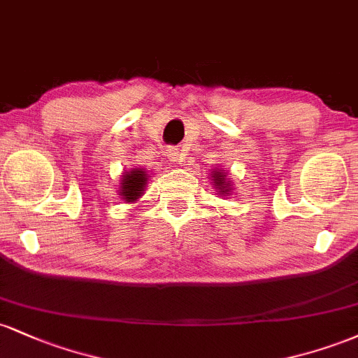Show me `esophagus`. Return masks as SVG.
I'll return each mask as SVG.
<instances>
[{"label": "esophagus", "instance_id": "34e87169", "mask_svg": "<svg viewBox=\"0 0 358 358\" xmlns=\"http://www.w3.org/2000/svg\"><path fill=\"white\" fill-rule=\"evenodd\" d=\"M166 156H168V159H170V162L175 163V165H178V163L183 162V155H182V151L178 150V148H168Z\"/></svg>", "mask_w": 358, "mask_h": 358}]
</instances>
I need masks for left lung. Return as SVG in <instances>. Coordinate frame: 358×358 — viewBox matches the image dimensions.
Instances as JSON below:
<instances>
[{
    "label": "left lung",
    "instance_id": "1",
    "mask_svg": "<svg viewBox=\"0 0 358 358\" xmlns=\"http://www.w3.org/2000/svg\"><path fill=\"white\" fill-rule=\"evenodd\" d=\"M213 183H215L217 187H219L220 195H224V193H227L229 188H231V183L225 182V173H224V170L215 171V175H213Z\"/></svg>",
    "mask_w": 358,
    "mask_h": 358
}]
</instances>
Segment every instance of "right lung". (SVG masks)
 <instances>
[{"instance_id": "1", "label": "right lung", "mask_w": 358, "mask_h": 358, "mask_svg": "<svg viewBox=\"0 0 358 358\" xmlns=\"http://www.w3.org/2000/svg\"><path fill=\"white\" fill-rule=\"evenodd\" d=\"M146 180V171L138 170V168L124 175V178H122L121 195L124 196L126 202H134V200L141 196V193L145 192Z\"/></svg>"}]
</instances>
